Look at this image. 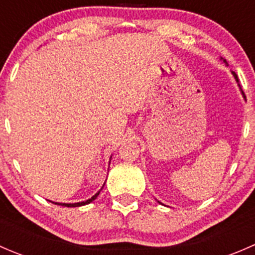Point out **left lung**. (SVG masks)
I'll list each match as a JSON object with an SVG mask.
<instances>
[{"mask_svg":"<svg viewBox=\"0 0 255 255\" xmlns=\"http://www.w3.org/2000/svg\"><path fill=\"white\" fill-rule=\"evenodd\" d=\"M221 59H222V58H221ZM222 60H223V63H226V64H227V61H226V60H225V59H222ZM233 76H235L236 81H237V82H238V78H237V75H236V74H235V73H233ZM242 95H243V97H244V99H246V96H244L243 91H242Z\"/></svg>","mask_w":255,"mask_h":255,"instance_id":"obj_1","label":"left lung"}]
</instances>
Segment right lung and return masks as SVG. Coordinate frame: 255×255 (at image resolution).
Wrapping results in <instances>:
<instances>
[{
    "instance_id": "1",
    "label": "right lung",
    "mask_w": 255,
    "mask_h": 255,
    "mask_svg": "<svg viewBox=\"0 0 255 255\" xmlns=\"http://www.w3.org/2000/svg\"><path fill=\"white\" fill-rule=\"evenodd\" d=\"M101 190H102V189H101ZM101 190H100V191H101ZM100 191L97 192V194H95L94 196L91 197V199L86 200V201H82V202H75V204H59V202H53V204H55V205H61V206H65V207H79V206H84V205H87V204H90V202L94 201V200L96 199V197L99 196V195H100Z\"/></svg>"
}]
</instances>
